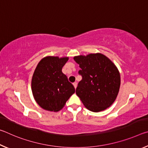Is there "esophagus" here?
Wrapping results in <instances>:
<instances>
[{
    "label": "esophagus",
    "instance_id": "obj_1",
    "mask_svg": "<svg viewBox=\"0 0 148 148\" xmlns=\"http://www.w3.org/2000/svg\"><path fill=\"white\" fill-rule=\"evenodd\" d=\"M77 84L76 82H74V83H73V86H74L75 89H76V87H77Z\"/></svg>",
    "mask_w": 148,
    "mask_h": 148
}]
</instances>
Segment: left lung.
Segmentation results:
<instances>
[{
	"label": "left lung",
	"mask_w": 148,
	"mask_h": 148,
	"mask_svg": "<svg viewBox=\"0 0 148 148\" xmlns=\"http://www.w3.org/2000/svg\"><path fill=\"white\" fill-rule=\"evenodd\" d=\"M81 70L82 79L76 93L90 111L98 112L110 107L119 92L120 74L113 62L101 53L74 57Z\"/></svg>",
	"instance_id": "obj_1"
}]
</instances>
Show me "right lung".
Listing matches in <instances>:
<instances>
[{"label": "right lung", "mask_w": 148, "mask_h": 148, "mask_svg": "<svg viewBox=\"0 0 148 148\" xmlns=\"http://www.w3.org/2000/svg\"><path fill=\"white\" fill-rule=\"evenodd\" d=\"M69 57H46L37 65L32 76L31 89L35 101L40 106L49 111L62 108L75 89L62 69Z\"/></svg>", "instance_id": "add662e5"}]
</instances>
